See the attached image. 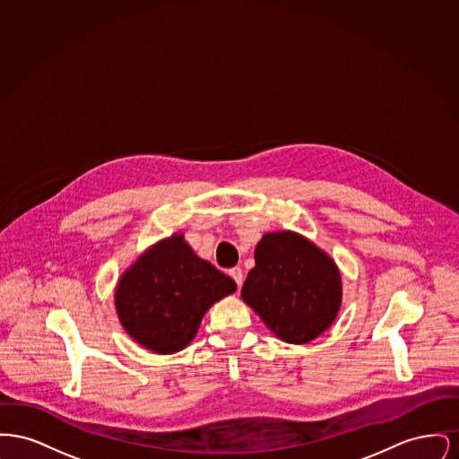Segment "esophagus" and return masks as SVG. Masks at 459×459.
Listing matches in <instances>:
<instances>
[{
	"label": "esophagus",
	"mask_w": 459,
	"mask_h": 459,
	"mask_svg": "<svg viewBox=\"0 0 459 459\" xmlns=\"http://www.w3.org/2000/svg\"><path fill=\"white\" fill-rule=\"evenodd\" d=\"M229 275L234 279V282L238 284V287L242 285V270H240L239 266H234V268H230V270H229Z\"/></svg>",
	"instance_id": "obj_1"
}]
</instances>
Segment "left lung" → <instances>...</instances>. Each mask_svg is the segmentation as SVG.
I'll return each instance as SVG.
<instances>
[{
    "label": "left lung",
    "mask_w": 459,
    "mask_h": 459,
    "mask_svg": "<svg viewBox=\"0 0 459 459\" xmlns=\"http://www.w3.org/2000/svg\"><path fill=\"white\" fill-rule=\"evenodd\" d=\"M255 260L242 299L277 337L305 344L330 327L342 292L330 256L294 232H272L258 242Z\"/></svg>",
    "instance_id": "obj_1"
}]
</instances>
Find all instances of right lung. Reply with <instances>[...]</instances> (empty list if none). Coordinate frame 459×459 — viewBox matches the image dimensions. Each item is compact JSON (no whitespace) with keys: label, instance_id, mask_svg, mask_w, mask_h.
<instances>
[{"label":"right lung","instance_id":"add662e5","mask_svg":"<svg viewBox=\"0 0 459 459\" xmlns=\"http://www.w3.org/2000/svg\"><path fill=\"white\" fill-rule=\"evenodd\" d=\"M236 282L197 258L182 236L152 247L120 279L115 305L134 341L158 354L184 350L215 301Z\"/></svg>","mask_w":459,"mask_h":459}]
</instances>
